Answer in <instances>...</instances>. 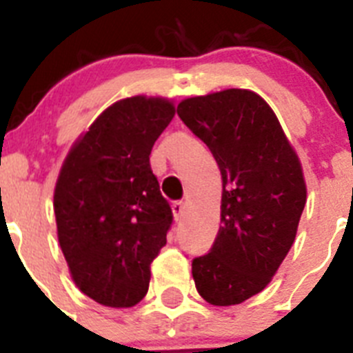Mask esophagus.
Listing matches in <instances>:
<instances>
[{"mask_svg": "<svg viewBox=\"0 0 353 353\" xmlns=\"http://www.w3.org/2000/svg\"><path fill=\"white\" fill-rule=\"evenodd\" d=\"M171 208H173L174 221H182L183 214H185V203H183V201H174V203L171 205Z\"/></svg>", "mask_w": 353, "mask_h": 353, "instance_id": "esophagus-1", "label": "esophagus"}]
</instances>
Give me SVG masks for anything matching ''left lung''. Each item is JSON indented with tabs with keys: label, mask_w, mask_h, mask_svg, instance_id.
<instances>
[{
	"label": "left lung",
	"mask_w": 353,
	"mask_h": 353,
	"mask_svg": "<svg viewBox=\"0 0 353 353\" xmlns=\"http://www.w3.org/2000/svg\"><path fill=\"white\" fill-rule=\"evenodd\" d=\"M176 113L223 176L219 233L208 254L192 260L196 290L208 304H240L269 285L297 235L305 205L301 161L254 92L191 97Z\"/></svg>",
	"instance_id": "obj_1"
}]
</instances>
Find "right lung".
I'll return each mask as SVG.
<instances>
[{"instance_id": "1", "label": "right lung", "mask_w": 353, "mask_h": 353, "mask_svg": "<svg viewBox=\"0 0 353 353\" xmlns=\"http://www.w3.org/2000/svg\"><path fill=\"white\" fill-rule=\"evenodd\" d=\"M174 117L159 97L109 105L72 146L54 189L58 240L77 288L109 307L148 292L150 263L173 223L150 168L152 146Z\"/></svg>"}]
</instances>
